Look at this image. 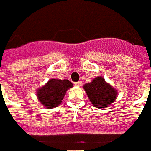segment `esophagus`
<instances>
[{
  "instance_id": "esophagus-1",
  "label": "esophagus",
  "mask_w": 151,
  "mask_h": 151,
  "mask_svg": "<svg viewBox=\"0 0 151 151\" xmlns=\"http://www.w3.org/2000/svg\"><path fill=\"white\" fill-rule=\"evenodd\" d=\"M75 85L77 86H82V81H79L78 82L75 83Z\"/></svg>"
}]
</instances>
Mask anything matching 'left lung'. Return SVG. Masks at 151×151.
Here are the masks:
<instances>
[{
	"label": "left lung",
	"instance_id": "8db88e82",
	"mask_svg": "<svg viewBox=\"0 0 151 151\" xmlns=\"http://www.w3.org/2000/svg\"><path fill=\"white\" fill-rule=\"evenodd\" d=\"M84 90L93 106L97 108H106L117 97V91L106 82L102 76H97L91 82L84 85Z\"/></svg>",
	"mask_w": 151,
	"mask_h": 151
}]
</instances>
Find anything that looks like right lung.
I'll return each instance as SVG.
<instances>
[{"label": "right lung", "mask_w": 151, "mask_h": 151, "mask_svg": "<svg viewBox=\"0 0 151 151\" xmlns=\"http://www.w3.org/2000/svg\"><path fill=\"white\" fill-rule=\"evenodd\" d=\"M73 86L69 80L50 79L42 87L37 90V97L41 105L52 109L60 105L66 91Z\"/></svg>", "instance_id": "right-lung-1"}]
</instances>
